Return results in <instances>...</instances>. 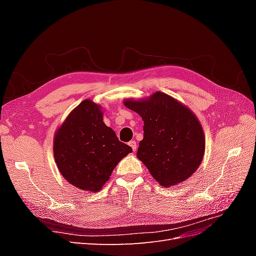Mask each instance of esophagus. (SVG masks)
<instances>
[{
  "instance_id": "esophagus-1",
  "label": "esophagus",
  "mask_w": 256,
  "mask_h": 256,
  "mask_svg": "<svg viewBox=\"0 0 256 256\" xmlns=\"http://www.w3.org/2000/svg\"><path fill=\"white\" fill-rule=\"evenodd\" d=\"M129 146L131 147V148H132V150H134V152H136V142L134 140H132V141H130V142H129Z\"/></svg>"
}]
</instances>
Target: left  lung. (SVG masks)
<instances>
[{"instance_id":"obj_1","label":"left lung","mask_w":256,"mask_h":256,"mask_svg":"<svg viewBox=\"0 0 256 256\" xmlns=\"http://www.w3.org/2000/svg\"><path fill=\"white\" fill-rule=\"evenodd\" d=\"M124 104L144 122V136L136 156L154 180L164 187H171L196 171L204 156L205 136L187 106L161 92L146 100H126Z\"/></svg>"}]
</instances>
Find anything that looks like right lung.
Wrapping results in <instances>:
<instances>
[{
    "instance_id": "add662e5",
    "label": "right lung",
    "mask_w": 256,
    "mask_h": 256,
    "mask_svg": "<svg viewBox=\"0 0 256 256\" xmlns=\"http://www.w3.org/2000/svg\"><path fill=\"white\" fill-rule=\"evenodd\" d=\"M100 106L84 100L68 115L54 136V159L65 180L97 192L132 148L104 125Z\"/></svg>"
}]
</instances>
